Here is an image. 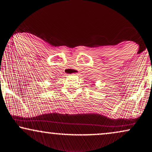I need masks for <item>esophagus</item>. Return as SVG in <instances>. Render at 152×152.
<instances>
[{"instance_id":"1","label":"esophagus","mask_w":152,"mask_h":152,"mask_svg":"<svg viewBox=\"0 0 152 152\" xmlns=\"http://www.w3.org/2000/svg\"><path fill=\"white\" fill-rule=\"evenodd\" d=\"M76 74H77V72H75V73H74V74H73V75H76Z\"/></svg>"}]
</instances>
